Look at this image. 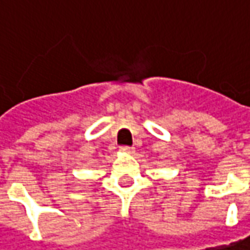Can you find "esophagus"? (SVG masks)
I'll use <instances>...</instances> for the list:
<instances>
[{"label":"esophagus","instance_id":"1","mask_svg":"<svg viewBox=\"0 0 250 250\" xmlns=\"http://www.w3.org/2000/svg\"><path fill=\"white\" fill-rule=\"evenodd\" d=\"M122 151L125 154H133L134 152V146H122Z\"/></svg>","mask_w":250,"mask_h":250}]
</instances>
